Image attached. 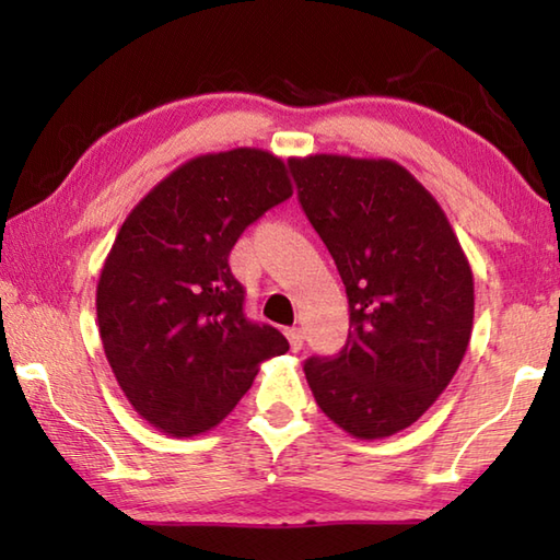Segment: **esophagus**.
<instances>
[{
    "mask_svg": "<svg viewBox=\"0 0 560 560\" xmlns=\"http://www.w3.org/2000/svg\"><path fill=\"white\" fill-rule=\"evenodd\" d=\"M287 338H289V346H291L293 353H299V350L303 348V330L301 328H289Z\"/></svg>",
    "mask_w": 560,
    "mask_h": 560,
    "instance_id": "obj_1",
    "label": "esophagus"
}]
</instances>
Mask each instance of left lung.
I'll list each match as a JSON object with an SVG mask.
<instances>
[{"instance_id": "obj_1", "label": "left lung", "mask_w": 560, "mask_h": 560, "mask_svg": "<svg viewBox=\"0 0 560 560\" xmlns=\"http://www.w3.org/2000/svg\"><path fill=\"white\" fill-rule=\"evenodd\" d=\"M299 202L334 257L350 326L303 371L320 410L358 440L428 412L457 373L474 324V277L438 200L385 158L291 160Z\"/></svg>"}]
</instances>
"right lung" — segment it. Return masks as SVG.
<instances>
[{
	"label": "right lung",
	"instance_id": "right-lung-1",
	"mask_svg": "<svg viewBox=\"0 0 560 560\" xmlns=\"http://www.w3.org/2000/svg\"><path fill=\"white\" fill-rule=\"evenodd\" d=\"M293 195L283 160L234 148L187 160L126 217L101 269L103 350L143 420L170 438L220 424L289 340L244 316L240 234Z\"/></svg>",
	"mask_w": 560,
	"mask_h": 560
}]
</instances>
